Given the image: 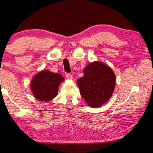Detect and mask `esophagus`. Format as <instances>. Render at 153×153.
Masks as SVG:
<instances>
[{"label": "esophagus", "mask_w": 153, "mask_h": 153, "mask_svg": "<svg viewBox=\"0 0 153 153\" xmlns=\"http://www.w3.org/2000/svg\"><path fill=\"white\" fill-rule=\"evenodd\" d=\"M66 77H67V78H68V79H72V78H73L72 75L70 74L66 73Z\"/></svg>", "instance_id": "34e87169"}]
</instances>
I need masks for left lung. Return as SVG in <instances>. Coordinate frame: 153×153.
<instances>
[{
	"label": "left lung",
	"instance_id": "left-lung-1",
	"mask_svg": "<svg viewBox=\"0 0 153 153\" xmlns=\"http://www.w3.org/2000/svg\"><path fill=\"white\" fill-rule=\"evenodd\" d=\"M83 76L77 80L80 94L92 108L102 106L112 96L116 76L106 64L96 61L84 68Z\"/></svg>",
	"mask_w": 153,
	"mask_h": 153
}]
</instances>
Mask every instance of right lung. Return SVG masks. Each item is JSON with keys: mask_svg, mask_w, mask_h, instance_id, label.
I'll use <instances>...</instances> for the list:
<instances>
[{"mask_svg": "<svg viewBox=\"0 0 153 153\" xmlns=\"http://www.w3.org/2000/svg\"><path fill=\"white\" fill-rule=\"evenodd\" d=\"M64 81L61 74L42 70L33 77L30 83L32 93L39 101H50L56 97L58 87Z\"/></svg>", "mask_w": 153, "mask_h": 153, "instance_id": "obj_1", "label": "right lung"}]
</instances>
